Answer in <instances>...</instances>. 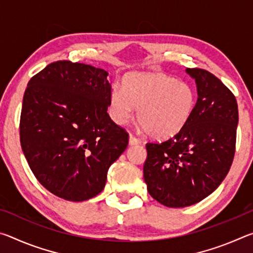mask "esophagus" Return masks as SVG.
I'll return each instance as SVG.
<instances>
[{
	"label": "esophagus",
	"instance_id": "esophagus-1",
	"mask_svg": "<svg viewBox=\"0 0 253 253\" xmlns=\"http://www.w3.org/2000/svg\"><path fill=\"white\" fill-rule=\"evenodd\" d=\"M137 144H139V139L132 134H130L129 135V145H137Z\"/></svg>",
	"mask_w": 253,
	"mask_h": 253
}]
</instances>
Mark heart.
<instances>
[{"mask_svg": "<svg viewBox=\"0 0 253 253\" xmlns=\"http://www.w3.org/2000/svg\"><path fill=\"white\" fill-rule=\"evenodd\" d=\"M196 90L187 81L164 72H135L114 85L109 114L118 125L127 123L137 109V119L147 134L166 139L178 134L190 122L196 106Z\"/></svg>", "mask_w": 253, "mask_h": 253, "instance_id": "b5f03b06", "label": "heart"}]
</instances>
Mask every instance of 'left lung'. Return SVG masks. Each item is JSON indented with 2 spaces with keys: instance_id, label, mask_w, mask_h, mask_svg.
<instances>
[{
  "instance_id": "left-lung-1",
  "label": "left lung",
  "mask_w": 253,
  "mask_h": 253,
  "mask_svg": "<svg viewBox=\"0 0 253 253\" xmlns=\"http://www.w3.org/2000/svg\"><path fill=\"white\" fill-rule=\"evenodd\" d=\"M195 79L198 101L190 122L162 143L146 144L144 179L153 199L169 208H184L207 198L232 165L238 104L232 91L208 70L187 68Z\"/></svg>"
}]
</instances>
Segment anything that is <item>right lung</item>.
Listing matches in <instances>:
<instances>
[{"label": "right lung", "instance_id": "1", "mask_svg": "<svg viewBox=\"0 0 253 253\" xmlns=\"http://www.w3.org/2000/svg\"><path fill=\"white\" fill-rule=\"evenodd\" d=\"M108 72L68 60L30 79L20 118V142L34 176L51 193L80 202L104 190L128 132L107 109Z\"/></svg>", "mask_w": 253, "mask_h": 253}]
</instances>
